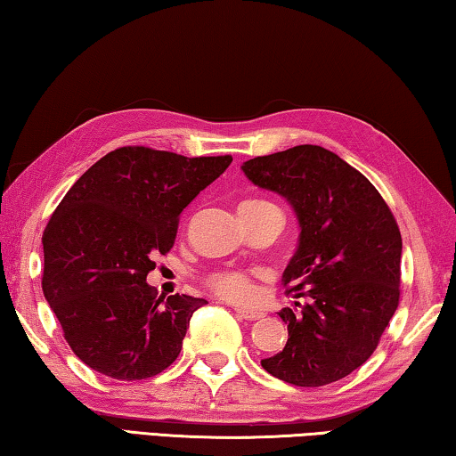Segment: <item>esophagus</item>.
Returning <instances> with one entry per match:
<instances>
[{
  "mask_svg": "<svg viewBox=\"0 0 456 456\" xmlns=\"http://www.w3.org/2000/svg\"><path fill=\"white\" fill-rule=\"evenodd\" d=\"M234 311L238 313V317H242L246 321H256V319L265 317V313H260V311H248V309H242V307H236Z\"/></svg>",
  "mask_w": 456,
  "mask_h": 456,
  "instance_id": "esophagus-1",
  "label": "esophagus"
}]
</instances>
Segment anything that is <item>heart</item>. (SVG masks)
<instances>
[{
  "label": "heart",
  "mask_w": 456,
  "mask_h": 456,
  "mask_svg": "<svg viewBox=\"0 0 456 456\" xmlns=\"http://www.w3.org/2000/svg\"><path fill=\"white\" fill-rule=\"evenodd\" d=\"M266 204L263 200H246L242 201L240 208H250V206H260ZM206 285L210 287L212 293H216L222 298H228V301H250L255 297V282H252L250 274L242 271H232V268H220V271H214L206 277Z\"/></svg>",
  "instance_id": "heart-1"
}]
</instances>
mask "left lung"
I'll list each match as a JSON object with an SVG mask.
<instances>
[{
  "instance_id": "1",
  "label": "left lung",
  "mask_w": 456,
  "mask_h": 456,
  "mask_svg": "<svg viewBox=\"0 0 456 456\" xmlns=\"http://www.w3.org/2000/svg\"><path fill=\"white\" fill-rule=\"evenodd\" d=\"M252 183L285 196L301 236L282 274L289 339L263 368L282 382L317 387L352 374L376 352L400 303L402 236L379 191L319 145L246 161Z\"/></svg>"
}]
</instances>
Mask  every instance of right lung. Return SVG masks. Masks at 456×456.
<instances>
[{
  "mask_svg": "<svg viewBox=\"0 0 456 456\" xmlns=\"http://www.w3.org/2000/svg\"><path fill=\"white\" fill-rule=\"evenodd\" d=\"M232 155L183 158L118 147L82 174L44 230L42 290L80 362L113 379H147L177 360L206 298L158 297L155 255L174 248L183 208Z\"/></svg>",
  "mask_w": 456,
  "mask_h": 456,
  "instance_id": "add662e5",
  "label": "right lung"
}]
</instances>
